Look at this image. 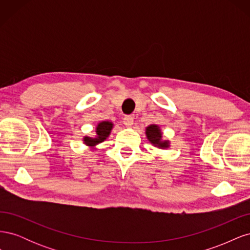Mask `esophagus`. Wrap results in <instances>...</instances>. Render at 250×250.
I'll return each instance as SVG.
<instances>
[{
  "mask_svg": "<svg viewBox=\"0 0 250 250\" xmlns=\"http://www.w3.org/2000/svg\"><path fill=\"white\" fill-rule=\"evenodd\" d=\"M123 123L127 127H131L132 124H133V118L131 116H125L123 118Z\"/></svg>",
  "mask_w": 250,
  "mask_h": 250,
  "instance_id": "1",
  "label": "esophagus"
}]
</instances>
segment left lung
<instances>
[{"instance_id": "obj_1", "label": "left lung", "mask_w": 250, "mask_h": 250, "mask_svg": "<svg viewBox=\"0 0 250 250\" xmlns=\"http://www.w3.org/2000/svg\"><path fill=\"white\" fill-rule=\"evenodd\" d=\"M146 135L149 142L152 144L153 146L160 148V149H166L169 148L170 146V142L169 141H164L162 139L163 133L160 129V127L155 124L149 125L146 127Z\"/></svg>"}]
</instances>
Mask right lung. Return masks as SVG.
<instances>
[{
  "label": "right lung",
  "instance_id": "right-lung-1",
  "mask_svg": "<svg viewBox=\"0 0 250 250\" xmlns=\"http://www.w3.org/2000/svg\"><path fill=\"white\" fill-rule=\"evenodd\" d=\"M113 124L112 122H109V121H102L96 127V135L94 138L90 137H84L83 139V142L86 146L89 147H95L98 144H100L104 142L108 138V135L110 134V131L112 129Z\"/></svg>",
  "mask_w": 250,
  "mask_h": 250
}]
</instances>
